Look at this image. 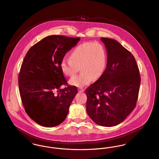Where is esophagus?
I'll list each match as a JSON object with an SVG mask.
<instances>
[{"label":"esophagus","instance_id":"1","mask_svg":"<svg viewBox=\"0 0 159 159\" xmlns=\"http://www.w3.org/2000/svg\"><path fill=\"white\" fill-rule=\"evenodd\" d=\"M78 91H79V92H84V91H85V88H78Z\"/></svg>","mask_w":159,"mask_h":159}]
</instances>
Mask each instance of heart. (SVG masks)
I'll return each instance as SVG.
<instances>
[{"label": "heart", "mask_w": 159, "mask_h": 159, "mask_svg": "<svg viewBox=\"0 0 159 159\" xmlns=\"http://www.w3.org/2000/svg\"><path fill=\"white\" fill-rule=\"evenodd\" d=\"M107 54L104 46L99 43L87 42L76 46L70 53V58H63L61 61L63 72L70 77L79 70L81 72L72 77L71 85L82 87L93 79L99 78L106 70Z\"/></svg>", "instance_id": "heart-1"}]
</instances>
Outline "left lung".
I'll return each mask as SVG.
<instances>
[{
	"mask_svg": "<svg viewBox=\"0 0 159 159\" xmlns=\"http://www.w3.org/2000/svg\"><path fill=\"white\" fill-rule=\"evenodd\" d=\"M101 40L107 63L102 75L85 90L87 112L95 123L111 127L123 122L135 107L141 78L132 53L113 39Z\"/></svg>",
	"mask_w": 159,
	"mask_h": 159,
	"instance_id": "8db88e82",
	"label": "left lung"
}]
</instances>
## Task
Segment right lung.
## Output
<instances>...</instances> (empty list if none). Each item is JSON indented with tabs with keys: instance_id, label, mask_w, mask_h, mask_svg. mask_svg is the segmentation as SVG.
Here are the masks:
<instances>
[{
	"instance_id": "add662e5",
	"label": "right lung",
	"mask_w": 159,
	"mask_h": 159,
	"mask_svg": "<svg viewBox=\"0 0 159 159\" xmlns=\"http://www.w3.org/2000/svg\"><path fill=\"white\" fill-rule=\"evenodd\" d=\"M80 38L48 36L26 53L18 77L22 102L27 114L44 127H55L66 118L77 93L75 86H67L61 61Z\"/></svg>"
}]
</instances>
